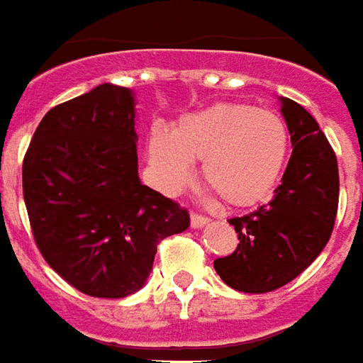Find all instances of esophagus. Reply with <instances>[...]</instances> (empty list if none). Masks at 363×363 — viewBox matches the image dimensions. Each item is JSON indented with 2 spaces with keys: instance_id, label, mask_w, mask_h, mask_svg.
<instances>
[{
  "instance_id": "34e87169",
  "label": "esophagus",
  "mask_w": 363,
  "mask_h": 363,
  "mask_svg": "<svg viewBox=\"0 0 363 363\" xmlns=\"http://www.w3.org/2000/svg\"><path fill=\"white\" fill-rule=\"evenodd\" d=\"M210 220L206 216H202V214H192L190 216V225L192 228H202V225H206Z\"/></svg>"
}]
</instances>
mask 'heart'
<instances>
[{"label":"heart","instance_id":"obj_1","mask_svg":"<svg viewBox=\"0 0 363 363\" xmlns=\"http://www.w3.org/2000/svg\"><path fill=\"white\" fill-rule=\"evenodd\" d=\"M289 129L271 110L224 102L192 111L169 135L153 129L147 143L149 163L164 190L190 179V163L200 161V177L228 206L259 204L277 186L289 157Z\"/></svg>","mask_w":363,"mask_h":363}]
</instances>
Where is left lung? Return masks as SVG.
Wrapping results in <instances>:
<instances>
[{
    "label": "left lung",
    "instance_id": "1",
    "mask_svg": "<svg viewBox=\"0 0 363 363\" xmlns=\"http://www.w3.org/2000/svg\"><path fill=\"white\" fill-rule=\"evenodd\" d=\"M281 100L293 155L269 204L232 218L238 247L218 257L214 269L242 293H269L291 283L328 243L338 212V163L313 116L289 98Z\"/></svg>",
    "mask_w": 363,
    "mask_h": 363
}]
</instances>
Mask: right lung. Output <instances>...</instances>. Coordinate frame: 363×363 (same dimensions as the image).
I'll return each instance as SVG.
<instances>
[{"instance_id":"right-lung-1","label":"right lung","mask_w":363,"mask_h":363,"mask_svg":"<svg viewBox=\"0 0 363 363\" xmlns=\"http://www.w3.org/2000/svg\"><path fill=\"white\" fill-rule=\"evenodd\" d=\"M135 98L96 86L40 120L23 159V199L45 261L80 293L121 298L145 285L157 243L190 225L141 184Z\"/></svg>"}]
</instances>
